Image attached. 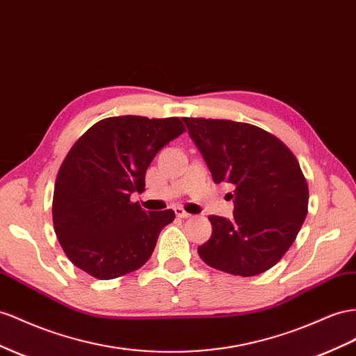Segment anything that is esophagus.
Here are the masks:
<instances>
[{"label": "esophagus", "instance_id": "esophagus-1", "mask_svg": "<svg viewBox=\"0 0 356 356\" xmlns=\"http://www.w3.org/2000/svg\"><path fill=\"white\" fill-rule=\"evenodd\" d=\"M175 214H177V217H179V218H188V217H191V214L187 213V211H186L184 208H181V207L175 208Z\"/></svg>", "mask_w": 356, "mask_h": 356}]
</instances>
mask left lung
I'll list each match as a JSON object with an SVG mask.
<instances>
[{"mask_svg":"<svg viewBox=\"0 0 356 356\" xmlns=\"http://www.w3.org/2000/svg\"><path fill=\"white\" fill-rule=\"evenodd\" d=\"M217 184L235 187L234 218L209 216L197 253L207 265L253 277L293 244L309 211V186L293 152L270 131L230 120L182 118Z\"/></svg>","mask_w":356,"mask_h":356,"instance_id":"left-lung-1","label":"left lung"}]
</instances>
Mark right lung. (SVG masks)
<instances>
[{"instance_id": "right-lung-1", "label": "right lung", "mask_w": 356, "mask_h": 356, "mask_svg": "<svg viewBox=\"0 0 356 356\" xmlns=\"http://www.w3.org/2000/svg\"><path fill=\"white\" fill-rule=\"evenodd\" d=\"M186 131L178 117H111L74 142L55 179L54 229L65 256L82 271L111 280L139 270L154 252L172 209L147 213L134 191L157 152Z\"/></svg>"}]
</instances>
